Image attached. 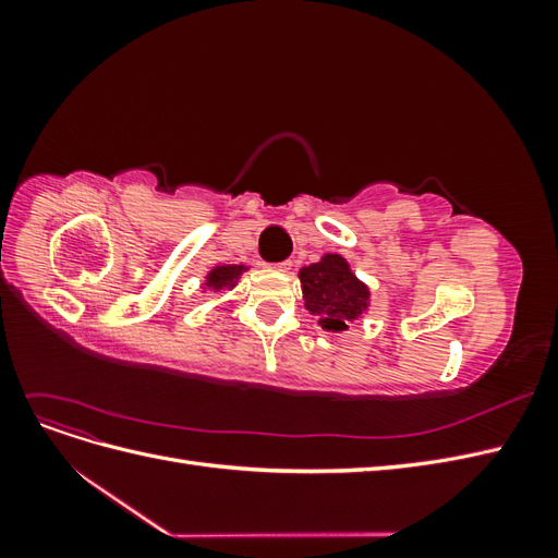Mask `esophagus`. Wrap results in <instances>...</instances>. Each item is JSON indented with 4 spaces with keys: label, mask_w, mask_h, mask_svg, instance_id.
Wrapping results in <instances>:
<instances>
[{
    "label": "esophagus",
    "mask_w": 558,
    "mask_h": 558,
    "mask_svg": "<svg viewBox=\"0 0 558 558\" xmlns=\"http://www.w3.org/2000/svg\"><path fill=\"white\" fill-rule=\"evenodd\" d=\"M291 265H293L291 260H281V263H275L272 267L277 269V272H289V269H291Z\"/></svg>",
    "instance_id": "obj_1"
}]
</instances>
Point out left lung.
Masks as SVG:
<instances>
[{"instance_id": "obj_1", "label": "left lung", "mask_w": 558, "mask_h": 558, "mask_svg": "<svg viewBox=\"0 0 558 558\" xmlns=\"http://www.w3.org/2000/svg\"><path fill=\"white\" fill-rule=\"evenodd\" d=\"M302 298L318 326L330 332L349 330L369 310V289L351 272L340 253H324V258L300 269Z\"/></svg>"}]
</instances>
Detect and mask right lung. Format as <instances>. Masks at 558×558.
Listing matches in <instances>:
<instances>
[{
	"instance_id": "right-lung-1",
	"label": "right lung",
	"mask_w": 558,
	"mask_h": 558,
	"mask_svg": "<svg viewBox=\"0 0 558 558\" xmlns=\"http://www.w3.org/2000/svg\"><path fill=\"white\" fill-rule=\"evenodd\" d=\"M246 269H248L246 265H216L207 272L202 289L211 291V293L230 291V289H234V286H238L240 277L246 272Z\"/></svg>"
}]
</instances>
